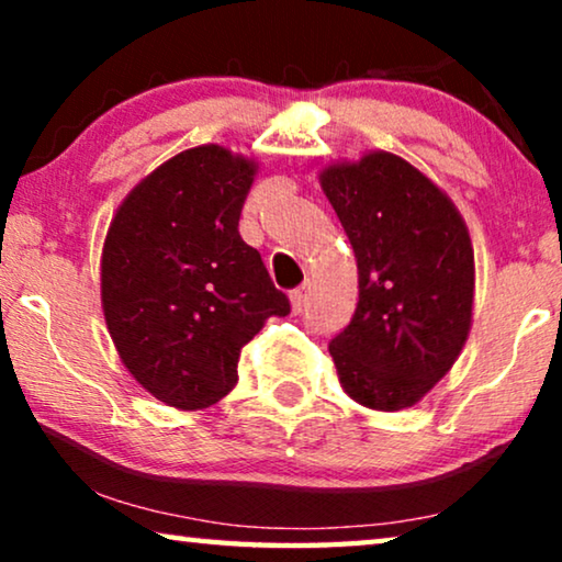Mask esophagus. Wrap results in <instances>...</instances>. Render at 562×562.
I'll return each mask as SVG.
<instances>
[{
  "label": "esophagus",
  "instance_id": "34e87169",
  "mask_svg": "<svg viewBox=\"0 0 562 562\" xmlns=\"http://www.w3.org/2000/svg\"><path fill=\"white\" fill-rule=\"evenodd\" d=\"M310 294H312V283L310 281L291 291V306H294V312L306 310V304H310Z\"/></svg>",
  "mask_w": 562,
  "mask_h": 562
}]
</instances>
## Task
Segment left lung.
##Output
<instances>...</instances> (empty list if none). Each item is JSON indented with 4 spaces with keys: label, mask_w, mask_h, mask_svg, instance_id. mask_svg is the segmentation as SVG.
<instances>
[{
    "label": "left lung",
    "mask_w": 562,
    "mask_h": 562,
    "mask_svg": "<svg viewBox=\"0 0 562 562\" xmlns=\"http://www.w3.org/2000/svg\"><path fill=\"white\" fill-rule=\"evenodd\" d=\"M322 189L358 258V306L329 342L358 404H417L463 350L473 314V248L456 206L391 153L329 166Z\"/></svg>",
    "instance_id": "obj_1"
}]
</instances>
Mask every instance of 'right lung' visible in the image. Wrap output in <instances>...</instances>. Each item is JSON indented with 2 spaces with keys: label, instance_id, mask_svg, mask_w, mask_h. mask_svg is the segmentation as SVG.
Masks as SVG:
<instances>
[{
  "label": "right lung",
  "instance_id": "1",
  "mask_svg": "<svg viewBox=\"0 0 562 562\" xmlns=\"http://www.w3.org/2000/svg\"><path fill=\"white\" fill-rule=\"evenodd\" d=\"M256 166L199 145L137 183L102 250V306L122 363L176 409H204L237 383L240 350L289 296L237 233Z\"/></svg>",
  "mask_w": 562,
  "mask_h": 562
}]
</instances>
